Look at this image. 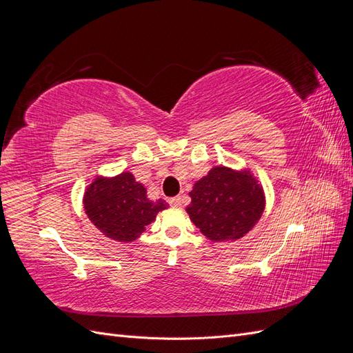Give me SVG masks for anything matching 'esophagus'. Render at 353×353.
Wrapping results in <instances>:
<instances>
[{
	"mask_svg": "<svg viewBox=\"0 0 353 353\" xmlns=\"http://www.w3.org/2000/svg\"><path fill=\"white\" fill-rule=\"evenodd\" d=\"M169 203H170V206H174V208H181V206H183V200H181V196L169 199Z\"/></svg>",
	"mask_w": 353,
	"mask_h": 353,
	"instance_id": "1",
	"label": "esophagus"
}]
</instances>
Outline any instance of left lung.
Returning a JSON list of instances; mask_svg holds the SVG:
<instances>
[{
	"label": "left lung",
	"instance_id": "obj_1",
	"mask_svg": "<svg viewBox=\"0 0 353 353\" xmlns=\"http://www.w3.org/2000/svg\"><path fill=\"white\" fill-rule=\"evenodd\" d=\"M187 213L212 241H236L248 234L265 210V193L250 169L213 166L190 191Z\"/></svg>",
	"mask_w": 353,
	"mask_h": 353
}]
</instances>
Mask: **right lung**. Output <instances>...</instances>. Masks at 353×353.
Masks as SVG:
<instances>
[{"label": "right lung", "instance_id": "right-lung-1", "mask_svg": "<svg viewBox=\"0 0 353 353\" xmlns=\"http://www.w3.org/2000/svg\"><path fill=\"white\" fill-rule=\"evenodd\" d=\"M88 219L105 237L131 243L145 231L159 212L168 208L162 199L150 200L145 187L131 172L116 176L99 175L83 193Z\"/></svg>", "mask_w": 353, "mask_h": 353}]
</instances>
